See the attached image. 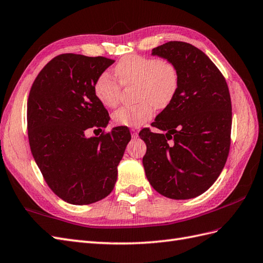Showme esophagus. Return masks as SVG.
Instances as JSON below:
<instances>
[{"label": "esophagus", "mask_w": 263, "mask_h": 263, "mask_svg": "<svg viewBox=\"0 0 263 263\" xmlns=\"http://www.w3.org/2000/svg\"><path fill=\"white\" fill-rule=\"evenodd\" d=\"M131 136H132V138H134V139L138 138V131L132 129V130H131Z\"/></svg>", "instance_id": "esophagus-1"}]
</instances>
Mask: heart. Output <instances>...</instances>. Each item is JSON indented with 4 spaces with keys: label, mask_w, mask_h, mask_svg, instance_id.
I'll use <instances>...</instances> for the list:
<instances>
[{
    "label": "heart",
    "mask_w": 263,
    "mask_h": 263,
    "mask_svg": "<svg viewBox=\"0 0 263 263\" xmlns=\"http://www.w3.org/2000/svg\"><path fill=\"white\" fill-rule=\"evenodd\" d=\"M116 74L122 85L137 84L138 104L125 105L113 113L118 125L138 127L149 121L156 106L169 105L179 87L177 66L167 60H159L139 54L121 59L116 65ZM94 94L106 107H116L121 96V85L109 72L101 73L94 82Z\"/></svg>",
    "instance_id": "obj_1"
}]
</instances>
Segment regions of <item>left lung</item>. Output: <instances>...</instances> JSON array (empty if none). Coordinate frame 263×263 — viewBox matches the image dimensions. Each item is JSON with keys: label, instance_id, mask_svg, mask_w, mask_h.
I'll return each mask as SVG.
<instances>
[{"label": "left lung", "instance_id": "left-lung-1", "mask_svg": "<svg viewBox=\"0 0 263 263\" xmlns=\"http://www.w3.org/2000/svg\"><path fill=\"white\" fill-rule=\"evenodd\" d=\"M177 66L179 87L159 113L153 133H139L146 144L145 176L162 196L185 200L205 192L224 167L231 142L232 107L224 77L203 52L190 43L170 41L154 48Z\"/></svg>", "mask_w": 263, "mask_h": 263}]
</instances>
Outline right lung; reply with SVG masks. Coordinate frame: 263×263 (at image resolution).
Listing matches in <instances>:
<instances>
[{
  "label": "right lung",
  "mask_w": 263,
  "mask_h": 263,
  "mask_svg": "<svg viewBox=\"0 0 263 263\" xmlns=\"http://www.w3.org/2000/svg\"><path fill=\"white\" fill-rule=\"evenodd\" d=\"M114 63L103 57L65 53L37 74L28 99V134L32 156L50 189L71 204H90L113 190L118 165L131 134L113 127L100 137L109 113L94 94V82Z\"/></svg>",
  "instance_id": "add662e5"
}]
</instances>
